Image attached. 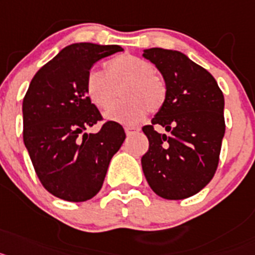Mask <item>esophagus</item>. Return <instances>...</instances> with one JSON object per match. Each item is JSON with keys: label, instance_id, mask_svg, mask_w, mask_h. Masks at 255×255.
<instances>
[{"label": "esophagus", "instance_id": "34e87169", "mask_svg": "<svg viewBox=\"0 0 255 255\" xmlns=\"http://www.w3.org/2000/svg\"><path fill=\"white\" fill-rule=\"evenodd\" d=\"M125 130H126V134H127V136H132V134L137 133V132L140 130V128L138 127H126Z\"/></svg>", "mask_w": 255, "mask_h": 255}]
</instances>
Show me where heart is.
<instances>
[{
    "mask_svg": "<svg viewBox=\"0 0 255 255\" xmlns=\"http://www.w3.org/2000/svg\"><path fill=\"white\" fill-rule=\"evenodd\" d=\"M154 65L134 55H121L105 64V74L92 69L86 77V94L97 109L113 105L118 91L123 100L106 112V118L119 123H134L146 112L156 113L167 100L168 87Z\"/></svg>",
    "mask_w": 255,
    "mask_h": 255,
    "instance_id": "1",
    "label": "heart"
}]
</instances>
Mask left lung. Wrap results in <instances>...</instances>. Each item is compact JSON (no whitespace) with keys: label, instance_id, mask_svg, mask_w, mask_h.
Segmentation results:
<instances>
[{"label":"left lung","instance_id":"obj_1","mask_svg":"<svg viewBox=\"0 0 255 255\" xmlns=\"http://www.w3.org/2000/svg\"><path fill=\"white\" fill-rule=\"evenodd\" d=\"M143 57L155 64L168 87L163 108L142 127L149 140L141 158L143 174L161 198H190L212 181L218 167L226 129L223 94L213 75L178 51L149 48ZM155 125L170 133L159 134Z\"/></svg>","mask_w":255,"mask_h":255}]
</instances>
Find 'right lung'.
Masks as SVG:
<instances>
[{"label":"right lung","mask_w":255,"mask_h":255,"mask_svg":"<svg viewBox=\"0 0 255 255\" xmlns=\"http://www.w3.org/2000/svg\"><path fill=\"white\" fill-rule=\"evenodd\" d=\"M123 51L121 46L74 43L35 73L23 100V140L35 173L50 194L66 201L90 200L100 191L125 129L106 121L97 134L87 128L104 121L86 94L95 63Z\"/></svg>","instance_id":"1"}]
</instances>
